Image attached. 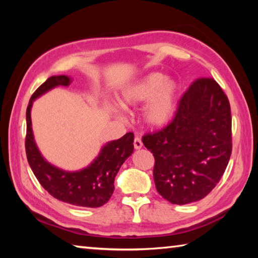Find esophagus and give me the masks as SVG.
<instances>
[{"instance_id":"34e87169","label":"esophagus","mask_w":258,"mask_h":258,"mask_svg":"<svg viewBox=\"0 0 258 258\" xmlns=\"http://www.w3.org/2000/svg\"><path fill=\"white\" fill-rule=\"evenodd\" d=\"M142 141H141V139H140V138H135L134 139V148H135V149H137V150H139V149H141V148H142Z\"/></svg>"}]
</instances>
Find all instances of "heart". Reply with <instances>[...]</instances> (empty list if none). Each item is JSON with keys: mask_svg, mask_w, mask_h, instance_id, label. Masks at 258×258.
Masks as SVG:
<instances>
[{"mask_svg": "<svg viewBox=\"0 0 258 258\" xmlns=\"http://www.w3.org/2000/svg\"><path fill=\"white\" fill-rule=\"evenodd\" d=\"M180 85L163 73L154 72L135 80L119 97L123 108L146 103L142 110L145 124L152 128H164L172 123L177 111Z\"/></svg>", "mask_w": 258, "mask_h": 258, "instance_id": "1", "label": "heart"}]
</instances>
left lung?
Returning a JSON list of instances; mask_svg holds the SVG:
<instances>
[{"instance_id": "obj_1", "label": "left lung", "mask_w": 258, "mask_h": 258, "mask_svg": "<svg viewBox=\"0 0 258 258\" xmlns=\"http://www.w3.org/2000/svg\"><path fill=\"white\" fill-rule=\"evenodd\" d=\"M154 154L156 189L175 205L198 202L221 180L232 151L228 97L212 78H200L183 95L167 127L142 138Z\"/></svg>"}]
</instances>
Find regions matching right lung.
Masks as SVG:
<instances>
[{"instance_id": "right-lung-1", "label": "right lung", "mask_w": 258, "mask_h": 258, "mask_svg": "<svg viewBox=\"0 0 258 258\" xmlns=\"http://www.w3.org/2000/svg\"><path fill=\"white\" fill-rule=\"evenodd\" d=\"M72 82L73 78L67 75L51 76L32 95L26 111V155L35 176L51 196L74 206L97 208L110 199L117 173L133 154L134 134L126 133L118 140L104 143L92 163L78 171H64L49 163L35 142L30 117L32 107L35 100L43 94L54 87L68 86Z\"/></svg>"}]
</instances>
